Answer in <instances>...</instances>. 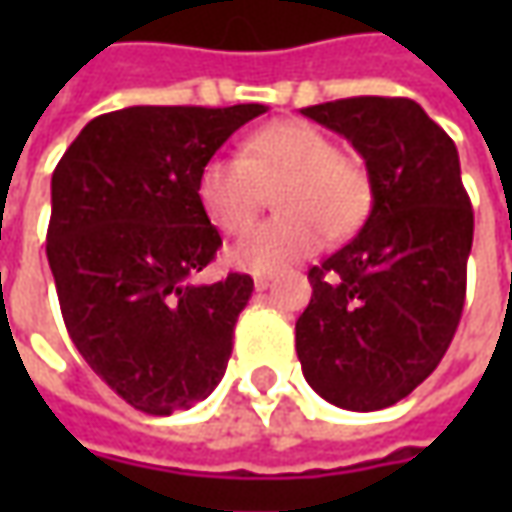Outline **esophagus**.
Returning <instances> with one entry per match:
<instances>
[{
  "mask_svg": "<svg viewBox=\"0 0 512 512\" xmlns=\"http://www.w3.org/2000/svg\"><path fill=\"white\" fill-rule=\"evenodd\" d=\"M270 282H273V276H270V273H259V276H253V287H256V290H267Z\"/></svg>",
  "mask_w": 512,
  "mask_h": 512,
  "instance_id": "esophagus-1",
  "label": "esophagus"
}]
</instances>
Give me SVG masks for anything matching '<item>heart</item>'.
<instances>
[{"instance_id": "obj_1", "label": "heart", "mask_w": 512, "mask_h": 512, "mask_svg": "<svg viewBox=\"0 0 512 512\" xmlns=\"http://www.w3.org/2000/svg\"><path fill=\"white\" fill-rule=\"evenodd\" d=\"M270 187L279 213L227 253L233 265L253 273H270L316 253L325 233L330 239L350 236L373 205L367 168L302 119L267 122L242 139L239 156L205 159L196 199L219 230L242 233L262 210Z\"/></svg>"}]
</instances>
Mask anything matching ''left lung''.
<instances>
[{"label": "left lung", "instance_id": "obj_1", "mask_svg": "<svg viewBox=\"0 0 512 512\" xmlns=\"http://www.w3.org/2000/svg\"><path fill=\"white\" fill-rule=\"evenodd\" d=\"M302 113L362 153L373 207L353 242L310 267L296 353L322 399L382 410L436 370L462 319L473 207L459 150L413 99L353 96Z\"/></svg>", "mask_w": 512, "mask_h": 512}]
</instances>
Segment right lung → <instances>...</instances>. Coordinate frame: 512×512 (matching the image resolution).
Segmentation results:
<instances>
[{
	"mask_svg": "<svg viewBox=\"0 0 512 512\" xmlns=\"http://www.w3.org/2000/svg\"><path fill=\"white\" fill-rule=\"evenodd\" d=\"M265 110L102 113L53 170L48 262L62 319L90 370L142 413L187 410L225 376L253 279L196 282L222 247L196 199V176Z\"/></svg>",
	"mask_w": 512,
	"mask_h": 512,
	"instance_id": "right-lung-1",
	"label": "right lung"
}]
</instances>
